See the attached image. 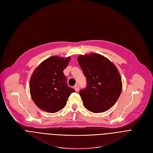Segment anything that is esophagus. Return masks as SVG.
<instances>
[{"mask_svg": "<svg viewBox=\"0 0 153 153\" xmlns=\"http://www.w3.org/2000/svg\"><path fill=\"white\" fill-rule=\"evenodd\" d=\"M74 89L75 90V91H78L79 90V85H77V84H76L74 87Z\"/></svg>", "mask_w": 153, "mask_h": 153, "instance_id": "34e87169", "label": "esophagus"}]
</instances>
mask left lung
<instances>
[{"mask_svg": "<svg viewBox=\"0 0 153 153\" xmlns=\"http://www.w3.org/2000/svg\"><path fill=\"white\" fill-rule=\"evenodd\" d=\"M77 61L87 79V87L79 91L84 107L94 113L108 110L123 89L118 69L106 57L95 53L80 55Z\"/></svg>", "mask_w": 153, "mask_h": 153, "instance_id": "obj_1", "label": "left lung"}]
</instances>
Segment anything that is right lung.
Listing matches in <instances>:
<instances>
[{"instance_id": "right-lung-1", "label": "right lung", "mask_w": 153, "mask_h": 153, "mask_svg": "<svg viewBox=\"0 0 153 153\" xmlns=\"http://www.w3.org/2000/svg\"><path fill=\"white\" fill-rule=\"evenodd\" d=\"M71 57L52 56L40 63L29 81V91L36 105L44 111L55 113L66 105L75 90L68 86L63 70Z\"/></svg>"}]
</instances>
